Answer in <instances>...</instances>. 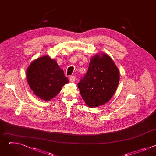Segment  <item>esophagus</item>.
Here are the masks:
<instances>
[{
  "label": "esophagus",
  "instance_id": "esophagus-1",
  "mask_svg": "<svg viewBox=\"0 0 156 156\" xmlns=\"http://www.w3.org/2000/svg\"><path fill=\"white\" fill-rule=\"evenodd\" d=\"M70 81L71 82V83H73V82H75V76H71L70 77Z\"/></svg>",
  "mask_w": 156,
  "mask_h": 156
}]
</instances>
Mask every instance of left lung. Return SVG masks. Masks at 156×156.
<instances>
[{
  "mask_svg": "<svg viewBox=\"0 0 156 156\" xmlns=\"http://www.w3.org/2000/svg\"><path fill=\"white\" fill-rule=\"evenodd\" d=\"M120 73L107 54H97L90 60L87 73L78 84L82 98L91 108L107 103L116 91Z\"/></svg>",
  "mask_w": 156,
  "mask_h": 156,
  "instance_id": "8db88e82",
  "label": "left lung"
}]
</instances>
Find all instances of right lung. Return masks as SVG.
Returning a JSON list of instances; mask_svg holds the SVG:
<instances>
[{"label":"right lung","mask_w":156,"mask_h":156,"mask_svg":"<svg viewBox=\"0 0 156 156\" xmlns=\"http://www.w3.org/2000/svg\"><path fill=\"white\" fill-rule=\"evenodd\" d=\"M27 78L34 94L46 101L55 97L63 86L69 83L63 70L48 55L37 58L30 64Z\"/></svg>","instance_id":"right-lung-1"}]
</instances>
